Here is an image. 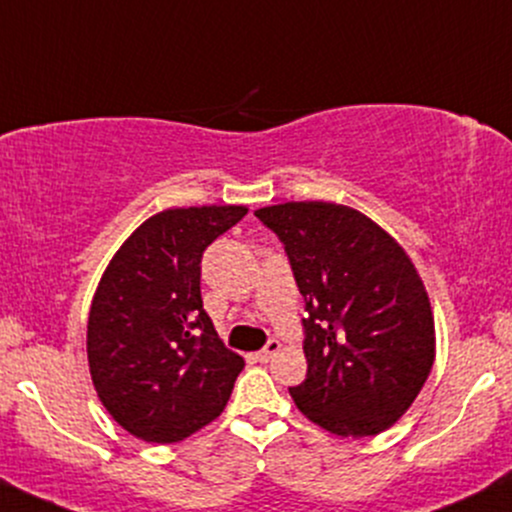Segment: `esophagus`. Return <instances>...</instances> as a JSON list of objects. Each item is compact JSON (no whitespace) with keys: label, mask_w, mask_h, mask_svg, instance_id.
Here are the masks:
<instances>
[{"label":"esophagus","mask_w":512,"mask_h":512,"mask_svg":"<svg viewBox=\"0 0 512 512\" xmlns=\"http://www.w3.org/2000/svg\"><path fill=\"white\" fill-rule=\"evenodd\" d=\"M279 349H281V344L276 342V339H269L267 346H264V349L257 351V361H260V363H267V361H272L274 354H276V351H279Z\"/></svg>","instance_id":"1"}]
</instances>
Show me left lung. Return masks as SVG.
<instances>
[{
  "label": "left lung",
  "instance_id": "left-lung-1",
  "mask_svg": "<svg viewBox=\"0 0 512 512\" xmlns=\"http://www.w3.org/2000/svg\"><path fill=\"white\" fill-rule=\"evenodd\" d=\"M255 216L284 243L308 317V373L296 407L334 436L383 433L411 407L436 358L424 281L390 233L332 202H286Z\"/></svg>",
  "mask_w": 512,
  "mask_h": 512
}]
</instances>
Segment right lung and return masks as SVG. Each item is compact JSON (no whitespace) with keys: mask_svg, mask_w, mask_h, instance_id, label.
<instances>
[{"mask_svg":"<svg viewBox=\"0 0 512 512\" xmlns=\"http://www.w3.org/2000/svg\"><path fill=\"white\" fill-rule=\"evenodd\" d=\"M245 207L166 209L115 252L88 313V368L110 416L146 443H178L226 407L245 361L202 305V255Z\"/></svg>","mask_w":512,"mask_h":512,"instance_id":"add662e5","label":"right lung"}]
</instances>
